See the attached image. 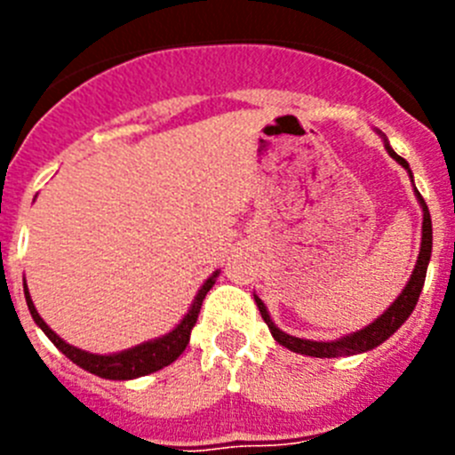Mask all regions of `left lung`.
I'll list each match as a JSON object with an SVG mask.
<instances>
[{
	"label": "left lung",
	"mask_w": 455,
	"mask_h": 455,
	"mask_svg": "<svg viewBox=\"0 0 455 455\" xmlns=\"http://www.w3.org/2000/svg\"><path fill=\"white\" fill-rule=\"evenodd\" d=\"M385 148H387L389 156L396 159L405 171L410 172L408 162H405L403 156H399L396 152L389 148V143L385 140ZM410 178H412V172H410ZM417 198H419L421 209H424V225H421V251L419 257H417V264H415V271L410 275L408 284L405 289L401 291V296L385 309V315L378 316L371 325L363 328V331L353 332L348 337H341L337 341H309V339H300V337H291L287 332H283L277 328L275 323L271 321L267 312V305L255 296V303L259 307V315L262 319L267 321L268 331L271 335L275 337L277 344H283L284 348L293 353H300V355H312V357H341V355H355V353H364V351H371L376 348L378 344H383L387 337H392L394 332L399 331L403 321L412 315V309H415L417 300H419V293L421 287H424V280H426V268H428V262H431V251H433V225H431V214H428V207H426L424 198L419 196L417 191Z\"/></svg>",
	"instance_id": "obj_1"
}]
</instances>
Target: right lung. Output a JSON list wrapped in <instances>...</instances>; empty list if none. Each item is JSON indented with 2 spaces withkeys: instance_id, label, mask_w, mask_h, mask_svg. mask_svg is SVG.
<instances>
[{
  "instance_id": "obj_1",
  "label": "right lung",
  "mask_w": 455,
  "mask_h": 455,
  "mask_svg": "<svg viewBox=\"0 0 455 455\" xmlns=\"http://www.w3.org/2000/svg\"><path fill=\"white\" fill-rule=\"evenodd\" d=\"M216 275H219V271H216L214 275L209 277L207 283L200 287V291H198V296H196V300H193L191 309H188L187 316L180 321V325L175 328V331L168 332V335H164V337H159V339H155V341L139 344V347L130 348V351L116 353V355H95V353H86V351H82V348H75V347H70V344H66L61 337L52 331L45 321L40 319V315L36 312V307H34V300H31V296L27 289H24V299H27L31 316H34L36 323L40 325V331L45 332V335L52 339V344H54V347L59 348L63 355L70 357L72 363L79 364V367L86 369V371L95 373V376L108 378V380H132V378L148 376V373H152V371H159V369L168 367V364L175 363V360L182 355V351L187 348V344H188V337H191L193 325H196V321H198L204 296H207L209 289L214 287Z\"/></svg>"
}]
</instances>
